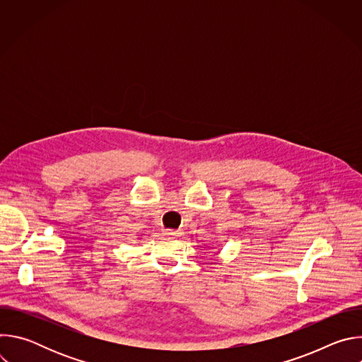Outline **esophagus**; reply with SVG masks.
<instances>
[{
  "label": "esophagus",
  "mask_w": 362,
  "mask_h": 362,
  "mask_svg": "<svg viewBox=\"0 0 362 362\" xmlns=\"http://www.w3.org/2000/svg\"><path fill=\"white\" fill-rule=\"evenodd\" d=\"M165 235H166V236H179L180 233L176 232V230H165Z\"/></svg>",
  "instance_id": "1"
}]
</instances>
